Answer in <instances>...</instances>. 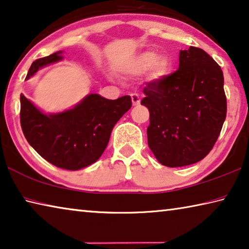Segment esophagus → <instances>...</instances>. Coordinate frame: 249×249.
<instances>
[{"label":"esophagus","instance_id":"obj_1","mask_svg":"<svg viewBox=\"0 0 249 249\" xmlns=\"http://www.w3.org/2000/svg\"><path fill=\"white\" fill-rule=\"evenodd\" d=\"M131 101H132V105L133 106H139L140 105L139 95H138L137 93H132L131 94Z\"/></svg>","mask_w":249,"mask_h":249}]
</instances>
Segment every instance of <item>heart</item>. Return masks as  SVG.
<instances>
[{"instance_id":"heart-1","label":"heart","mask_w":249,"mask_h":249,"mask_svg":"<svg viewBox=\"0 0 249 249\" xmlns=\"http://www.w3.org/2000/svg\"><path fill=\"white\" fill-rule=\"evenodd\" d=\"M132 71L139 74L150 71L152 79L162 81L173 71V62L166 56L159 58V54L155 51H144L138 54L133 60Z\"/></svg>"}]
</instances>
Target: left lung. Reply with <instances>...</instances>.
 Returning <instances> with one entry per match:
<instances>
[{"mask_svg": "<svg viewBox=\"0 0 249 249\" xmlns=\"http://www.w3.org/2000/svg\"><path fill=\"white\" fill-rule=\"evenodd\" d=\"M141 105L150 113L148 146L167 167L204 159L219 137L227 101L220 67L204 50L179 52V68L162 81L148 82Z\"/></svg>", "mask_w": 249, "mask_h": 249, "instance_id": "8db88e82", "label": "left lung"}]
</instances>
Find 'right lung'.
Returning a JSON list of instances; mask_svg holds the SVG:
<instances>
[{"instance_id": "obj_1", "label": "right lung", "mask_w": 249, "mask_h": 249, "mask_svg": "<svg viewBox=\"0 0 249 249\" xmlns=\"http://www.w3.org/2000/svg\"><path fill=\"white\" fill-rule=\"evenodd\" d=\"M62 51L36 60L25 80L63 59ZM21 127L31 147L50 163L67 170L86 168L100 158L114 124L131 108L129 95L109 100L90 93L66 111L44 113L21 93Z\"/></svg>"}]
</instances>
